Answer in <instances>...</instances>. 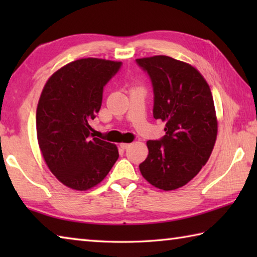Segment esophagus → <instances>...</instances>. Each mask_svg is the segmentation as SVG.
<instances>
[{"instance_id":"1","label":"esophagus","mask_w":257,"mask_h":257,"mask_svg":"<svg viewBox=\"0 0 257 257\" xmlns=\"http://www.w3.org/2000/svg\"><path fill=\"white\" fill-rule=\"evenodd\" d=\"M130 146H132V144H130V143H121V144H120V147L122 150H127L128 147H130Z\"/></svg>"}]
</instances>
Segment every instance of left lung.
<instances>
[{"label":"left lung","mask_w":257,"mask_h":257,"mask_svg":"<svg viewBox=\"0 0 257 257\" xmlns=\"http://www.w3.org/2000/svg\"><path fill=\"white\" fill-rule=\"evenodd\" d=\"M154 90L153 116L165 122L160 141H149L142 176L162 190L185 186L210 159L217 136L213 96L196 68L167 55L137 59Z\"/></svg>","instance_id":"left-lung-1"}]
</instances>
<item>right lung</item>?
Returning a JSON list of instances; mask_svg holds the SVG:
<instances>
[{
  "mask_svg": "<svg viewBox=\"0 0 257 257\" xmlns=\"http://www.w3.org/2000/svg\"><path fill=\"white\" fill-rule=\"evenodd\" d=\"M120 67L119 61L105 59L72 61L56 70L42 90L38 145L51 172L69 188L97 186L119 158L116 145L92 138L89 122L101 108L103 87Z\"/></svg>",
  "mask_w": 257,
  "mask_h": 257,
  "instance_id": "add662e5",
  "label": "right lung"
}]
</instances>
